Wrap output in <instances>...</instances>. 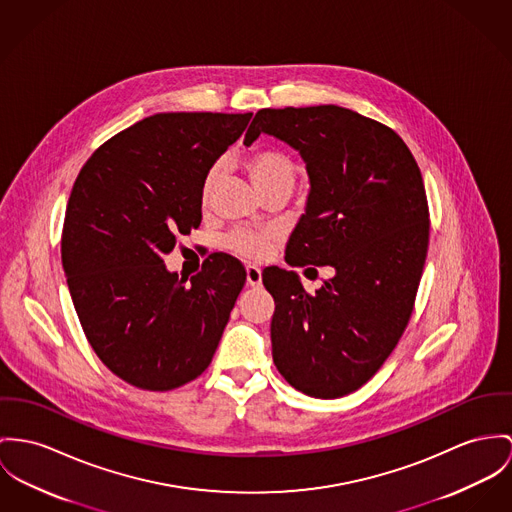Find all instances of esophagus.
<instances>
[{
	"mask_svg": "<svg viewBox=\"0 0 512 512\" xmlns=\"http://www.w3.org/2000/svg\"><path fill=\"white\" fill-rule=\"evenodd\" d=\"M245 273H247V284H249V286H253V288L261 286L263 276H261V269H259V267L247 265V267H245Z\"/></svg>",
	"mask_w": 512,
	"mask_h": 512,
	"instance_id": "1",
	"label": "esophagus"
}]
</instances>
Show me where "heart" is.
Here are the masks:
<instances>
[{
  "mask_svg": "<svg viewBox=\"0 0 512 512\" xmlns=\"http://www.w3.org/2000/svg\"><path fill=\"white\" fill-rule=\"evenodd\" d=\"M245 169L255 189L261 193L278 183H294L296 163L288 154L280 150H261L245 159ZM222 165L216 163L208 169L202 183V198L208 197L214 183L218 181ZM228 249L236 251L243 257H265L275 247V234L269 230L261 232H234L226 239Z\"/></svg>",
  "mask_w": 512,
  "mask_h": 512,
  "instance_id": "obj_1",
  "label": "heart"
}]
</instances>
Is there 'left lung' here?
I'll list each match as a JSON object with an SVG mask.
<instances>
[{
	"label": "left lung",
	"instance_id": "8db88e82",
	"mask_svg": "<svg viewBox=\"0 0 512 512\" xmlns=\"http://www.w3.org/2000/svg\"><path fill=\"white\" fill-rule=\"evenodd\" d=\"M261 134L294 148L310 177L286 263L335 271L315 294L294 271H263L273 360L298 392L343 397L378 372L409 323L429 247L423 177L392 128L337 105L261 109L243 144Z\"/></svg>",
	"mask_w": 512,
	"mask_h": 512
}]
</instances>
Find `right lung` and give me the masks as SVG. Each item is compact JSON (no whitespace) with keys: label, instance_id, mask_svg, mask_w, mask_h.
<instances>
[{"label":"right lung","instance_id":"obj_1","mask_svg":"<svg viewBox=\"0 0 512 512\" xmlns=\"http://www.w3.org/2000/svg\"><path fill=\"white\" fill-rule=\"evenodd\" d=\"M251 113H159L105 142L66 208L62 265L83 333L120 380L150 392L200 376L245 284L214 253L191 284L167 271L177 236L202 220V183Z\"/></svg>","mask_w":512,"mask_h":512}]
</instances>
